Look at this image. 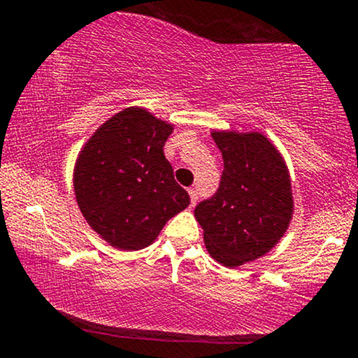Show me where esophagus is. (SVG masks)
<instances>
[{
  "instance_id": "34e87169",
  "label": "esophagus",
  "mask_w": 358,
  "mask_h": 358,
  "mask_svg": "<svg viewBox=\"0 0 358 358\" xmlns=\"http://www.w3.org/2000/svg\"><path fill=\"white\" fill-rule=\"evenodd\" d=\"M188 195H190L192 207H195L196 200H199V192H196V188H188Z\"/></svg>"
}]
</instances>
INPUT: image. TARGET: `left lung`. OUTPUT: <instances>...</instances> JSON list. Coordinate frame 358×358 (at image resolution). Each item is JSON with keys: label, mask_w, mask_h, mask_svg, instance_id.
<instances>
[{"label": "left lung", "mask_w": 358, "mask_h": 358, "mask_svg": "<svg viewBox=\"0 0 358 358\" xmlns=\"http://www.w3.org/2000/svg\"><path fill=\"white\" fill-rule=\"evenodd\" d=\"M224 171L219 190L195 207L208 254L227 268L264 256L293 217L289 173L276 146L261 133L213 131Z\"/></svg>", "instance_id": "left-lung-1"}]
</instances>
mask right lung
Instances as JSON below:
<instances>
[{
	"mask_svg": "<svg viewBox=\"0 0 358 358\" xmlns=\"http://www.w3.org/2000/svg\"><path fill=\"white\" fill-rule=\"evenodd\" d=\"M171 131L173 126L146 109L127 108L82 148L73 170L77 205L90 227L114 248H146L190 203L163 153Z\"/></svg>",
	"mask_w": 358,
	"mask_h": 358,
	"instance_id": "obj_1",
	"label": "right lung"
}]
</instances>
